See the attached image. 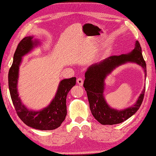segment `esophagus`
I'll list each match as a JSON object with an SVG mask.
<instances>
[{
  "mask_svg": "<svg viewBox=\"0 0 156 156\" xmlns=\"http://www.w3.org/2000/svg\"><path fill=\"white\" fill-rule=\"evenodd\" d=\"M76 82L78 83V84L80 86H82L83 85V80L82 78H78L77 80H76Z\"/></svg>",
  "mask_w": 156,
  "mask_h": 156,
  "instance_id": "esophagus-1",
  "label": "esophagus"
}]
</instances>
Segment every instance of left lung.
<instances>
[{"label":"left lung","mask_w":156,"mask_h":156,"mask_svg":"<svg viewBox=\"0 0 156 156\" xmlns=\"http://www.w3.org/2000/svg\"><path fill=\"white\" fill-rule=\"evenodd\" d=\"M127 62L136 63L144 68L147 76L146 63L142 55L140 43L136 41L134 49L130 53L113 55L99 63L89 67L85 74L83 87L87 92L92 115L103 125H113L123 122L136 113L143 102L145 87L133 106L122 110H117L108 105L104 98L105 80L117 67Z\"/></svg>","instance_id":"obj_1"}]
</instances>
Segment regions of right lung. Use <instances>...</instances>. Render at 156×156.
I'll return each mask as SVG.
<instances>
[{
	"mask_svg": "<svg viewBox=\"0 0 156 156\" xmlns=\"http://www.w3.org/2000/svg\"><path fill=\"white\" fill-rule=\"evenodd\" d=\"M33 36L24 37L19 43L13 57V62L9 71L8 84L11 98L16 113L23 122L39 130H53L60 126L67 115L66 97L76 84V78L64 79L60 82L57 93L51 103L40 111L28 110L19 98L17 89L19 66L22 57L30 51L39 43Z\"/></svg>",
	"mask_w": 156,
	"mask_h": 156,
	"instance_id": "1",
	"label": "right lung"
}]
</instances>
